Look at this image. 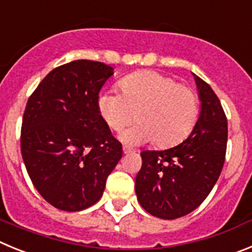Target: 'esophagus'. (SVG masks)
<instances>
[{
	"instance_id": "1",
	"label": "esophagus",
	"mask_w": 252,
	"mask_h": 252,
	"mask_svg": "<svg viewBox=\"0 0 252 252\" xmlns=\"http://www.w3.org/2000/svg\"><path fill=\"white\" fill-rule=\"evenodd\" d=\"M130 152H131L130 148H128V147H126V146L123 147V153L124 154H129V153H130Z\"/></svg>"
}]
</instances>
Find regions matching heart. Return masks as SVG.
Segmentation results:
<instances>
[{"instance_id": "heart-1", "label": "heart", "mask_w": 252, "mask_h": 252, "mask_svg": "<svg viewBox=\"0 0 252 252\" xmlns=\"http://www.w3.org/2000/svg\"><path fill=\"white\" fill-rule=\"evenodd\" d=\"M119 88L122 94L101 92L96 105L103 121L114 131L129 126L137 112L139 124L122 135L129 144L157 140L159 147L174 146L189 134L198 119L196 93L171 76L156 71L134 72L126 76Z\"/></svg>"}]
</instances>
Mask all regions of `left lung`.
<instances>
[{
	"label": "left lung",
	"mask_w": 252,
	"mask_h": 252,
	"mask_svg": "<svg viewBox=\"0 0 252 252\" xmlns=\"http://www.w3.org/2000/svg\"><path fill=\"white\" fill-rule=\"evenodd\" d=\"M194 80L201 110L191 134L173 148L140 153L135 193L140 206L159 219L174 220L196 210L216 185L225 163V112L212 88L197 75Z\"/></svg>",
	"instance_id": "left-lung-1"
}]
</instances>
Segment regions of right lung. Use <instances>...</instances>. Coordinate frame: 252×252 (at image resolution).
Segmentation results:
<instances>
[{"label":"right lung","instance_id":"add662e5","mask_svg":"<svg viewBox=\"0 0 252 252\" xmlns=\"http://www.w3.org/2000/svg\"><path fill=\"white\" fill-rule=\"evenodd\" d=\"M113 70L99 61H71L50 71L27 100L22 159L38 193L59 210L98 202L123 156L96 105Z\"/></svg>","mask_w":252,"mask_h":252}]
</instances>
